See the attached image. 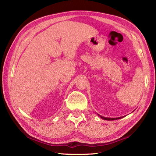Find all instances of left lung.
<instances>
[{"label":"left lung","instance_id":"obj_1","mask_svg":"<svg viewBox=\"0 0 156 156\" xmlns=\"http://www.w3.org/2000/svg\"><path fill=\"white\" fill-rule=\"evenodd\" d=\"M101 119H104V120H117V119H122V117H119V118H107V117H104V116H100Z\"/></svg>","mask_w":156,"mask_h":156}]
</instances>
